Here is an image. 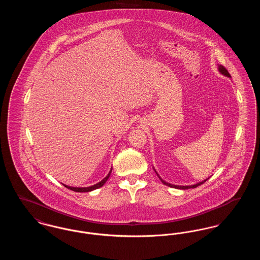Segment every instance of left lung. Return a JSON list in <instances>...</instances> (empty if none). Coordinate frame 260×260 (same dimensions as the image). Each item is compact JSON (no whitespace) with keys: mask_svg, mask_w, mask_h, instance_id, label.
Here are the masks:
<instances>
[{"mask_svg":"<svg viewBox=\"0 0 260 260\" xmlns=\"http://www.w3.org/2000/svg\"><path fill=\"white\" fill-rule=\"evenodd\" d=\"M218 70H219V72L221 73V74L224 75V76H226V77H231V75L229 74V72L227 71V69L222 66V65H218ZM156 172V171H155ZM157 173V172H156ZM157 175L159 176V178L161 179V182L165 184V185L169 186V187H172V188H176V189H182V190H185V189H190V188H196V187H198V186L201 185V184H203V183H205L209 178H207V179H205V180H203V181H201V182H199V183H196V184H194V185H187V186H181V185H173V184H171V183H168V182H166L165 180H162L161 177H160V175L157 173Z\"/></svg>","mask_w":260,"mask_h":260,"instance_id":"left-lung-1","label":"left lung"}]
</instances>
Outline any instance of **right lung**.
<instances>
[{"mask_svg": "<svg viewBox=\"0 0 260 260\" xmlns=\"http://www.w3.org/2000/svg\"><path fill=\"white\" fill-rule=\"evenodd\" d=\"M111 172L112 169L110 170L109 173L106 175V177H104L101 181H99V183H96V184H94V185L88 186V187H71V186H67L65 185V184H63V186H65L66 188H68V189H70V190H72V191H74V192H89V191L95 190V189L100 188V187H102V186L104 185L105 182L107 181V179L109 178V176H110V174H111Z\"/></svg>", "mask_w": 260, "mask_h": 260, "instance_id": "obj_1", "label": "right lung"}]
</instances>
